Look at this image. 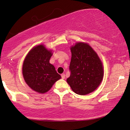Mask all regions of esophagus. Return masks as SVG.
I'll return each instance as SVG.
<instances>
[{
	"instance_id": "34e87169",
	"label": "esophagus",
	"mask_w": 130,
	"mask_h": 130,
	"mask_svg": "<svg viewBox=\"0 0 130 130\" xmlns=\"http://www.w3.org/2000/svg\"><path fill=\"white\" fill-rule=\"evenodd\" d=\"M65 77H66V76H65V74H61V78H62V79H65Z\"/></svg>"
}]
</instances>
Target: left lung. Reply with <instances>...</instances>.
I'll return each instance as SVG.
<instances>
[{"label":"left lung","mask_w":130,"mask_h":130,"mask_svg":"<svg viewBox=\"0 0 130 130\" xmlns=\"http://www.w3.org/2000/svg\"><path fill=\"white\" fill-rule=\"evenodd\" d=\"M71 72L67 82L73 91L80 95L92 93L104 77V67L95 50L86 42H79L70 47Z\"/></svg>","instance_id":"obj_1"}]
</instances>
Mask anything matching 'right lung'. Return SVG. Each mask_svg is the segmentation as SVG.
<instances>
[{"label":"right lung","mask_w":130,"mask_h":130,"mask_svg":"<svg viewBox=\"0 0 130 130\" xmlns=\"http://www.w3.org/2000/svg\"><path fill=\"white\" fill-rule=\"evenodd\" d=\"M52 50L43 44L34 47L26 55L23 63L24 80L31 89L40 93L47 92L61 76L54 66L50 63Z\"/></svg>","instance_id":"right-lung-1"}]
</instances>
